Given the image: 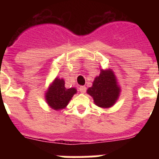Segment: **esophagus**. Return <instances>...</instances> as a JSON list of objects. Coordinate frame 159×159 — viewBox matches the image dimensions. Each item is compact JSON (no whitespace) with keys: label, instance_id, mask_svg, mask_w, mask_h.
<instances>
[{"label":"esophagus","instance_id":"esophagus-1","mask_svg":"<svg viewBox=\"0 0 159 159\" xmlns=\"http://www.w3.org/2000/svg\"><path fill=\"white\" fill-rule=\"evenodd\" d=\"M79 91L80 92H82V93H85L86 91H87V87H85V86H82V87H79Z\"/></svg>","mask_w":159,"mask_h":159}]
</instances>
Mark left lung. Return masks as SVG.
Segmentation results:
<instances>
[{
    "label": "left lung",
    "instance_id": "1",
    "mask_svg": "<svg viewBox=\"0 0 159 159\" xmlns=\"http://www.w3.org/2000/svg\"><path fill=\"white\" fill-rule=\"evenodd\" d=\"M87 92L93 98L97 106L110 108L119 98L120 88L113 71L102 69L99 76L95 78L92 87H89Z\"/></svg>",
    "mask_w": 159,
    "mask_h": 159
}]
</instances>
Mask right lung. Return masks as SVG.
<instances>
[{
	"instance_id": "obj_1",
	"label": "right lung",
	"mask_w": 159,
	"mask_h": 159,
	"mask_svg": "<svg viewBox=\"0 0 159 159\" xmlns=\"http://www.w3.org/2000/svg\"><path fill=\"white\" fill-rule=\"evenodd\" d=\"M76 93V88L67 89L65 87L64 80L56 77L46 92L45 100L51 108L58 111L64 109Z\"/></svg>"
}]
</instances>
